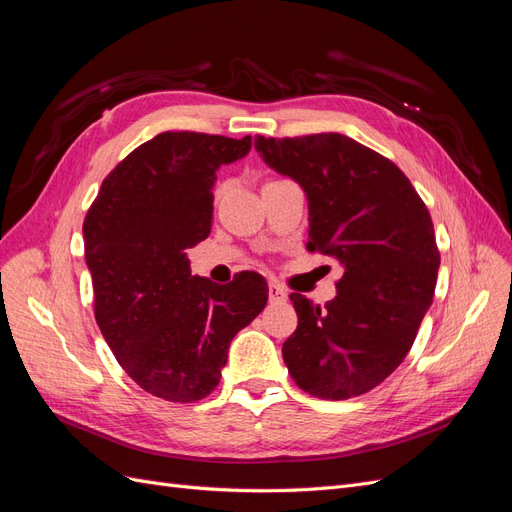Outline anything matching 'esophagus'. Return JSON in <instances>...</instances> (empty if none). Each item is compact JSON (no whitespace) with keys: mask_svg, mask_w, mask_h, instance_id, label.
Here are the masks:
<instances>
[{"mask_svg":"<svg viewBox=\"0 0 512 512\" xmlns=\"http://www.w3.org/2000/svg\"><path fill=\"white\" fill-rule=\"evenodd\" d=\"M269 301L271 303H286L288 301V290L282 284L271 282L269 284Z\"/></svg>","mask_w":512,"mask_h":512,"instance_id":"34e87169","label":"esophagus"}]
</instances>
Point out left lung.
<instances>
[{
  "label": "left lung",
  "instance_id": "8db88e82",
  "mask_svg": "<svg viewBox=\"0 0 512 512\" xmlns=\"http://www.w3.org/2000/svg\"><path fill=\"white\" fill-rule=\"evenodd\" d=\"M254 147L305 190L307 250L344 267L324 307L290 294L299 324L282 356L292 380L333 401L376 389L406 359L436 290L440 252L425 203L389 158L344 134L256 136Z\"/></svg>",
  "mask_w": 512,
  "mask_h": 512
}]
</instances>
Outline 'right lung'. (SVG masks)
<instances>
[{"label":"right lung","mask_w":512,"mask_h":512,"mask_svg":"<svg viewBox=\"0 0 512 512\" xmlns=\"http://www.w3.org/2000/svg\"><path fill=\"white\" fill-rule=\"evenodd\" d=\"M250 147L252 136L162 132L108 173L85 215L98 327L126 374L160 399L207 397L232 337L267 305L262 275L218 286L185 256L211 232L215 173Z\"/></svg>","instance_id":"right-lung-1"}]
</instances>
